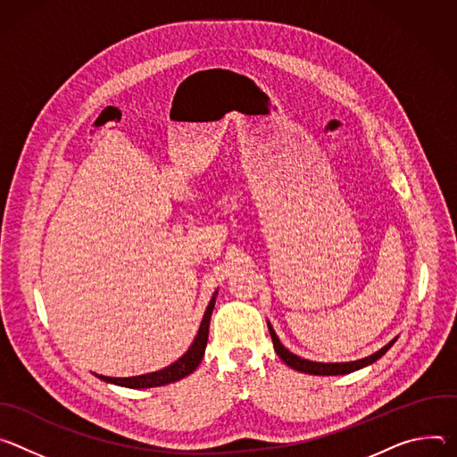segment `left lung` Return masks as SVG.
<instances>
[{
  "label": "left lung",
  "mask_w": 457,
  "mask_h": 457,
  "mask_svg": "<svg viewBox=\"0 0 457 457\" xmlns=\"http://www.w3.org/2000/svg\"><path fill=\"white\" fill-rule=\"evenodd\" d=\"M269 325V332H270V337H272V343H274V350L278 356L281 358V361L285 365H288L290 369L297 370V372H303V374H311V376H343V374H350V372H356L360 369H365L372 363H376L379 358H383L386 350L395 343L397 337H394L390 343H386L383 348H379L378 352H374L372 356H367L363 360H356V361H346V363H321V361H311V360H305V358H299L295 356L294 352H290L278 337L276 330L272 328L270 321H267Z\"/></svg>",
  "instance_id": "left-lung-1"
}]
</instances>
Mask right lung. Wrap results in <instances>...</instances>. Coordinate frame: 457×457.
I'll list each match as a JSON object with an SVG mask.
<instances>
[{
    "label": "right lung",
    "instance_id": "1",
    "mask_svg": "<svg viewBox=\"0 0 457 457\" xmlns=\"http://www.w3.org/2000/svg\"><path fill=\"white\" fill-rule=\"evenodd\" d=\"M216 295H218V290L211 297V303H209L205 314H203L199 330H197L192 345L188 346V350L183 353V356L178 361H174L172 365H169L162 370H156V372H148V374L132 376V378H109V376H97V374L96 376L101 381H107V383L118 385V386L152 388V386H163V385L179 381L185 376L192 374L197 369V365L201 363L203 356H205V348H207V341H209V325H211V316H212V311L216 305Z\"/></svg>",
    "mask_w": 457,
    "mask_h": 457
}]
</instances>
